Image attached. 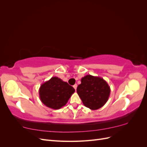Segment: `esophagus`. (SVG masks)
Segmentation results:
<instances>
[{
  "mask_svg": "<svg viewBox=\"0 0 147 147\" xmlns=\"http://www.w3.org/2000/svg\"><path fill=\"white\" fill-rule=\"evenodd\" d=\"M73 87L74 88V89H75V90H77V84H74V85L73 86Z\"/></svg>",
  "mask_w": 147,
  "mask_h": 147,
  "instance_id": "esophagus-1",
  "label": "esophagus"
}]
</instances>
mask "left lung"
<instances>
[{
  "mask_svg": "<svg viewBox=\"0 0 147 147\" xmlns=\"http://www.w3.org/2000/svg\"><path fill=\"white\" fill-rule=\"evenodd\" d=\"M77 92L84 106L91 110H97L107 102L110 88L102 78L87 75L82 78Z\"/></svg>",
  "mask_w": 147,
  "mask_h": 147,
  "instance_id": "obj_1",
  "label": "left lung"
}]
</instances>
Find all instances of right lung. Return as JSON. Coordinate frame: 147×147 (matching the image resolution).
Wrapping results in <instances>:
<instances>
[{"instance_id":"right-lung-1","label":"right lung","mask_w":147,"mask_h":147,"mask_svg":"<svg viewBox=\"0 0 147 147\" xmlns=\"http://www.w3.org/2000/svg\"><path fill=\"white\" fill-rule=\"evenodd\" d=\"M75 92V89L57 77H53L41 84L39 97L48 107L57 110L63 107Z\"/></svg>"}]
</instances>
